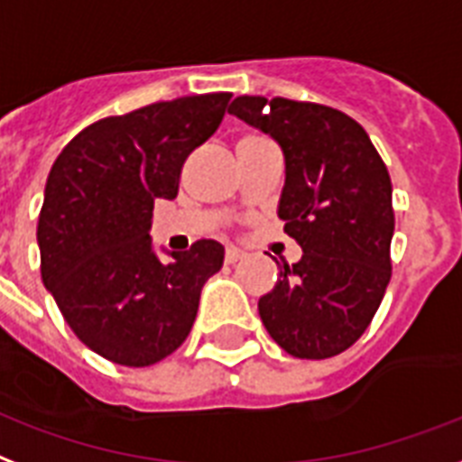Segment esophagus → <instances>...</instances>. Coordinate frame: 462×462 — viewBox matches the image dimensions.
I'll return each mask as SVG.
<instances>
[{
	"label": "esophagus",
	"instance_id": "1",
	"mask_svg": "<svg viewBox=\"0 0 462 462\" xmlns=\"http://www.w3.org/2000/svg\"><path fill=\"white\" fill-rule=\"evenodd\" d=\"M243 257H245V253H243L241 248H234V245H228L224 260H226L228 264H236V263H238V260H243Z\"/></svg>",
	"mask_w": 462,
	"mask_h": 462
}]
</instances>
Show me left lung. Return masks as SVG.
<instances>
[{
    "label": "left lung",
    "instance_id": "obj_1",
    "mask_svg": "<svg viewBox=\"0 0 462 462\" xmlns=\"http://www.w3.org/2000/svg\"><path fill=\"white\" fill-rule=\"evenodd\" d=\"M228 113L284 153L277 217L301 245L257 301L263 325L299 359L345 352L371 323L391 282V175L356 120L328 106L238 96Z\"/></svg>",
    "mask_w": 462,
    "mask_h": 462
}]
</instances>
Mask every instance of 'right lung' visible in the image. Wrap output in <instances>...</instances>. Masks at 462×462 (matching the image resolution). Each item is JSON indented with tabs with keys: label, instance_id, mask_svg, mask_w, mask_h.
I'll return each mask as SVG.
<instances>
[{
	"label": "right lung",
	"instance_id": "add662e5",
	"mask_svg": "<svg viewBox=\"0 0 462 462\" xmlns=\"http://www.w3.org/2000/svg\"><path fill=\"white\" fill-rule=\"evenodd\" d=\"M231 94L182 96L81 130L50 168L38 219L42 284L81 342L152 366L185 342L224 245L156 248L153 199H173L185 159L212 137ZM161 254H166L163 261Z\"/></svg>",
	"mask_w": 462,
	"mask_h": 462
}]
</instances>
